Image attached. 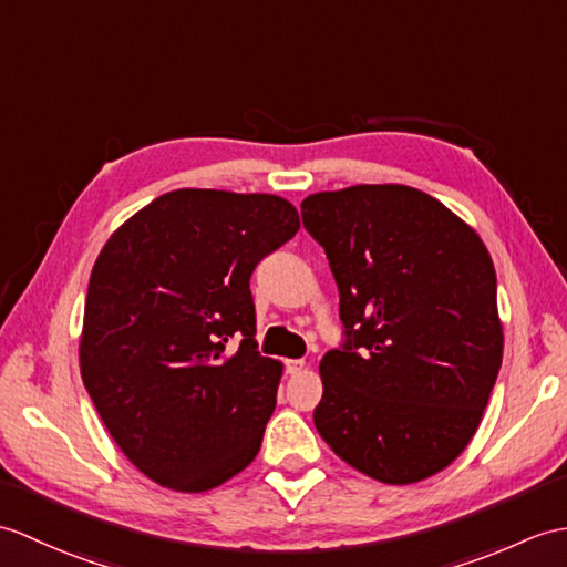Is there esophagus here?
<instances>
[{
  "mask_svg": "<svg viewBox=\"0 0 567 567\" xmlns=\"http://www.w3.org/2000/svg\"><path fill=\"white\" fill-rule=\"evenodd\" d=\"M307 362L305 360H285V370L287 374H299L301 370H305Z\"/></svg>",
  "mask_w": 567,
  "mask_h": 567,
  "instance_id": "34e87169",
  "label": "esophagus"
}]
</instances>
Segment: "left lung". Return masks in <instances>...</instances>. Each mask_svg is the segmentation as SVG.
<instances>
[{
  "mask_svg": "<svg viewBox=\"0 0 567 567\" xmlns=\"http://www.w3.org/2000/svg\"><path fill=\"white\" fill-rule=\"evenodd\" d=\"M301 219L331 262L348 333L319 364L313 425L364 476L425 481L466 450L503 364L488 248L399 183L313 193Z\"/></svg>",
  "mask_w": 567,
  "mask_h": 567,
  "instance_id": "1",
  "label": "left lung"
}]
</instances>
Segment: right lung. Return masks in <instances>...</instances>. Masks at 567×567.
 I'll return each instance as SVG.
<instances>
[{"label": "right lung", "mask_w": 567, "mask_h": 567, "mask_svg": "<svg viewBox=\"0 0 567 567\" xmlns=\"http://www.w3.org/2000/svg\"><path fill=\"white\" fill-rule=\"evenodd\" d=\"M297 229L280 195L181 188L103 244L79 370L115 444L162 488L213 491L256 458L282 362L256 350L248 280ZM234 334L243 346L227 353Z\"/></svg>", "instance_id": "add662e5"}]
</instances>
